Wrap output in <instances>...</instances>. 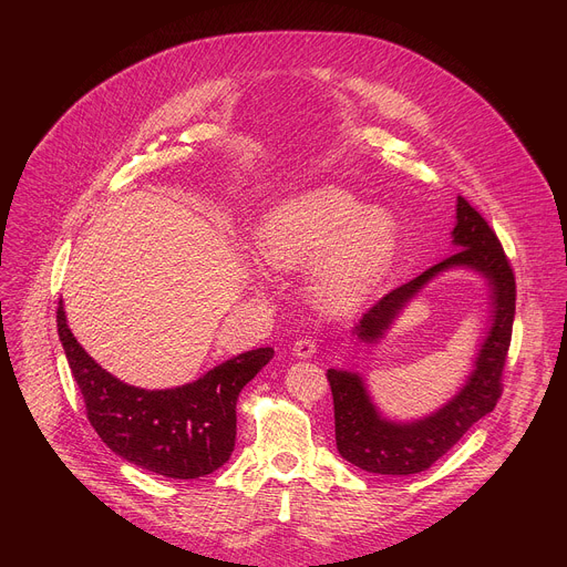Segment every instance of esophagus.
I'll use <instances>...</instances> for the list:
<instances>
[{"label":"esophagus","instance_id":"34e87169","mask_svg":"<svg viewBox=\"0 0 567 567\" xmlns=\"http://www.w3.org/2000/svg\"><path fill=\"white\" fill-rule=\"evenodd\" d=\"M293 354H296L298 359H311V357L316 354V339H311V337L298 339V341L293 343Z\"/></svg>","mask_w":567,"mask_h":567}]
</instances>
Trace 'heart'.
<instances>
[{"mask_svg": "<svg viewBox=\"0 0 567 567\" xmlns=\"http://www.w3.org/2000/svg\"><path fill=\"white\" fill-rule=\"evenodd\" d=\"M260 249L278 269L313 274V298L328 311L354 309L381 280L396 249L390 213L368 208L343 188H318L269 213Z\"/></svg>", "mask_w": 567, "mask_h": 567, "instance_id": "1", "label": "heart"}]
</instances>
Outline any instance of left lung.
<instances>
[{
	"label": "left lung",
	"mask_w": 567,
	"mask_h": 567,
	"mask_svg": "<svg viewBox=\"0 0 567 567\" xmlns=\"http://www.w3.org/2000/svg\"><path fill=\"white\" fill-rule=\"evenodd\" d=\"M453 241L460 247L453 256L381 296L352 328V334L361 341H377L399 309L444 269L471 267L487 276L494 289V328L480 350L473 374L449 406L422 422L392 424L377 415L357 374L328 370L334 399L337 449L363 471L411 475L431 468L480 417L496 409L503 394V372L516 313L514 269L496 230L462 195L457 197Z\"/></svg>",
	"instance_id": "1"
}]
</instances>
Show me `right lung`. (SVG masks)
<instances>
[{
	"label": "right lung",
	"mask_w": 567,
	"mask_h": 567,
	"mask_svg": "<svg viewBox=\"0 0 567 567\" xmlns=\"http://www.w3.org/2000/svg\"><path fill=\"white\" fill-rule=\"evenodd\" d=\"M55 318L87 420L114 453L175 480L204 477L230 457L237 396L274 359V348L239 354L182 388L143 390L118 381L83 350L66 326L62 300Z\"/></svg>",
	"instance_id": "1"
}]
</instances>
